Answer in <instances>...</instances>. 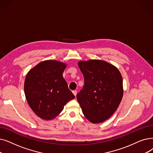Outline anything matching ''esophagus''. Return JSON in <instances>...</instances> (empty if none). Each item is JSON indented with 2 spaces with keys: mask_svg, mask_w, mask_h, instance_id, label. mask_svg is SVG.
Wrapping results in <instances>:
<instances>
[{
  "mask_svg": "<svg viewBox=\"0 0 153 153\" xmlns=\"http://www.w3.org/2000/svg\"><path fill=\"white\" fill-rule=\"evenodd\" d=\"M72 93H73V94H74V95L75 96H76V95H77V91L76 90L75 91H72Z\"/></svg>",
  "mask_w": 153,
  "mask_h": 153,
  "instance_id": "1",
  "label": "esophagus"
}]
</instances>
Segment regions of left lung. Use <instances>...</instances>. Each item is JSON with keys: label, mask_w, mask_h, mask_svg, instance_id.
Wrapping results in <instances>:
<instances>
[{"label": "left lung", "mask_w": 153, "mask_h": 153, "mask_svg": "<svg viewBox=\"0 0 153 153\" xmlns=\"http://www.w3.org/2000/svg\"><path fill=\"white\" fill-rule=\"evenodd\" d=\"M84 78L82 89L77 99L82 113L91 123L97 124L112 116L123 96V77L118 69L98 59L78 62Z\"/></svg>", "instance_id": "obj_1"}]
</instances>
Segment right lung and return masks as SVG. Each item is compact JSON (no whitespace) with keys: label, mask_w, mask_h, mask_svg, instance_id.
Returning a JSON list of instances; mask_svg holds the SVG:
<instances>
[{"label":"right lung","mask_w":153,"mask_h":153,"mask_svg":"<svg viewBox=\"0 0 153 153\" xmlns=\"http://www.w3.org/2000/svg\"><path fill=\"white\" fill-rule=\"evenodd\" d=\"M66 66L61 61L46 60L37 64L26 75V100L33 112L44 120L56 118L67 102L75 98L62 76Z\"/></svg>","instance_id":"add662e5"}]
</instances>
